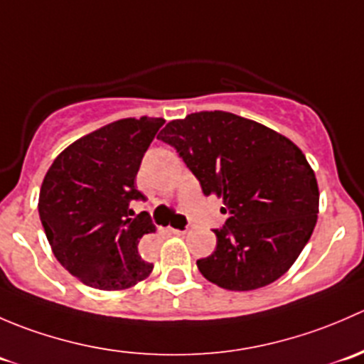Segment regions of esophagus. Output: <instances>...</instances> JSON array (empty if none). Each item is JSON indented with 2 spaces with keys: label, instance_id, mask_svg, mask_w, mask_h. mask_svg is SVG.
I'll list each match as a JSON object with an SVG mask.
<instances>
[{
  "label": "esophagus",
  "instance_id": "esophagus-1",
  "mask_svg": "<svg viewBox=\"0 0 364 364\" xmlns=\"http://www.w3.org/2000/svg\"><path fill=\"white\" fill-rule=\"evenodd\" d=\"M168 234H176V236H181L183 230H178V229H167Z\"/></svg>",
  "mask_w": 364,
  "mask_h": 364
}]
</instances>
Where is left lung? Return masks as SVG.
Wrapping results in <instances>:
<instances>
[{"label":"left lung","mask_w":364,"mask_h":364,"mask_svg":"<svg viewBox=\"0 0 364 364\" xmlns=\"http://www.w3.org/2000/svg\"><path fill=\"white\" fill-rule=\"evenodd\" d=\"M204 196L223 199L225 225L197 267L227 291H253L287 273L317 223L318 186L306 156L278 132L232 112L204 111L165 124Z\"/></svg>","instance_id":"obj_1"}]
</instances>
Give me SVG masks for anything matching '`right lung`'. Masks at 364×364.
<instances>
[{
    "mask_svg": "<svg viewBox=\"0 0 364 364\" xmlns=\"http://www.w3.org/2000/svg\"><path fill=\"white\" fill-rule=\"evenodd\" d=\"M165 119L127 117L98 128L58 155L43 178L38 213L53 253L82 284L123 291L149 277L153 264L139 253L155 232L135 176Z\"/></svg>",
    "mask_w": 364,
    "mask_h": 364,
    "instance_id": "1",
    "label": "right lung"
}]
</instances>
